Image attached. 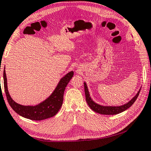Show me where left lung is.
I'll return each instance as SVG.
<instances>
[{"label":"left lung","mask_w":151,"mask_h":151,"mask_svg":"<svg viewBox=\"0 0 151 151\" xmlns=\"http://www.w3.org/2000/svg\"><path fill=\"white\" fill-rule=\"evenodd\" d=\"M84 89H85L86 101L88 103L89 107H90L92 110L94 111L95 112L98 113L99 114L102 115H116L129 109V108L134 104V101H136V99H137V97H138L139 95L140 91H141V89H140L136 96L133 97V99H131V101L127 103L126 104L121 105V106H103V105H100L96 104V103H95L93 100L91 99L90 96H89L88 88V87H87L86 83L85 82H84Z\"/></svg>","instance_id":"8db88e82"}]
</instances>
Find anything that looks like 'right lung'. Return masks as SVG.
Wrapping results in <instances>:
<instances>
[{"label":"right lung","instance_id":"add662e5","mask_svg":"<svg viewBox=\"0 0 151 151\" xmlns=\"http://www.w3.org/2000/svg\"><path fill=\"white\" fill-rule=\"evenodd\" d=\"M73 76V72L71 71L61 79L51 96L43 102L35 106H30V105L25 106V105H22L16 103L10 97L8 91L6 73L4 70V87L8 102L16 113L22 117L29 119L30 120L41 121L52 117L56 115V113L59 111L62 107L65 87L67 86Z\"/></svg>","mask_w":151,"mask_h":151}]
</instances>
